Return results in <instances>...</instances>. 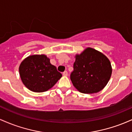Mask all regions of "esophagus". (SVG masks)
Listing matches in <instances>:
<instances>
[{
	"mask_svg": "<svg viewBox=\"0 0 132 132\" xmlns=\"http://www.w3.org/2000/svg\"><path fill=\"white\" fill-rule=\"evenodd\" d=\"M63 75L64 76H68V72L66 71H64V72H63Z\"/></svg>",
	"mask_w": 132,
	"mask_h": 132,
	"instance_id": "obj_1",
	"label": "esophagus"
}]
</instances>
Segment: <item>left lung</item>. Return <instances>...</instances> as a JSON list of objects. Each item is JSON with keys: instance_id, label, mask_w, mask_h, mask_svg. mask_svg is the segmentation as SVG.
Masks as SVG:
<instances>
[{"instance_id": "obj_1", "label": "left lung", "mask_w": 132, "mask_h": 132, "mask_svg": "<svg viewBox=\"0 0 132 132\" xmlns=\"http://www.w3.org/2000/svg\"><path fill=\"white\" fill-rule=\"evenodd\" d=\"M74 70L70 78L72 84L81 93L94 94L105 87L112 75V66L102 53L87 48L76 55Z\"/></svg>"}]
</instances>
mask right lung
<instances>
[{
	"label": "right lung",
	"instance_id": "1",
	"mask_svg": "<svg viewBox=\"0 0 132 132\" xmlns=\"http://www.w3.org/2000/svg\"><path fill=\"white\" fill-rule=\"evenodd\" d=\"M19 73L24 85L35 92L46 91L62 77L45 54H35L25 58L20 65Z\"/></svg>",
	"mask_w": 132,
	"mask_h": 132
}]
</instances>
